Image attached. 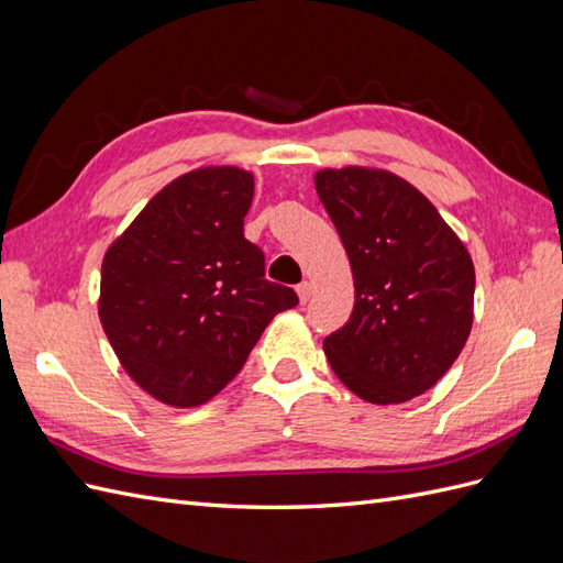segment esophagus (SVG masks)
Masks as SVG:
<instances>
[{
	"label": "esophagus",
	"instance_id": "esophagus-1",
	"mask_svg": "<svg viewBox=\"0 0 563 563\" xmlns=\"http://www.w3.org/2000/svg\"><path fill=\"white\" fill-rule=\"evenodd\" d=\"M296 291H298L300 302H308V300L312 298V284H310V282H300V284L296 286Z\"/></svg>",
	"mask_w": 563,
	"mask_h": 563
}]
</instances>
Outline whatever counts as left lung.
Returning a JSON list of instances; mask_svg holds the SVG:
<instances>
[{
    "label": "left lung",
    "mask_w": 563,
    "mask_h": 563,
    "mask_svg": "<svg viewBox=\"0 0 563 563\" xmlns=\"http://www.w3.org/2000/svg\"><path fill=\"white\" fill-rule=\"evenodd\" d=\"M354 277L345 327L323 340L335 376L371 404H401L453 366L472 329L474 265L432 201L387 172L314 176Z\"/></svg>",
    "instance_id": "8db88e82"
}]
</instances>
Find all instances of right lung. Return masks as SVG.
<instances>
[{"label": "right lung", "mask_w": 563, "mask_h": 563, "mask_svg": "<svg viewBox=\"0 0 563 563\" xmlns=\"http://www.w3.org/2000/svg\"><path fill=\"white\" fill-rule=\"evenodd\" d=\"M251 199L242 168H199L152 197L106 253L100 323L129 376L168 406L218 395L272 317L298 305L244 236Z\"/></svg>", "instance_id": "right-lung-1"}]
</instances>
